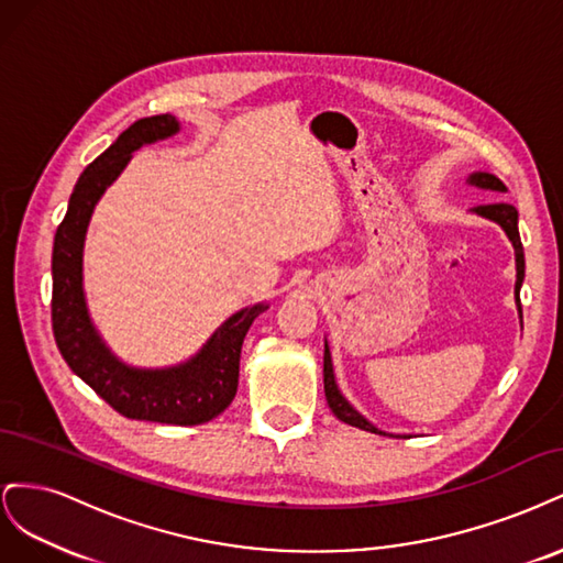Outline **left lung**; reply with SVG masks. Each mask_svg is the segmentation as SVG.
I'll list each match as a JSON object with an SVG mask.
<instances>
[{"instance_id": "1", "label": "left lung", "mask_w": 563, "mask_h": 563, "mask_svg": "<svg viewBox=\"0 0 563 563\" xmlns=\"http://www.w3.org/2000/svg\"><path fill=\"white\" fill-rule=\"evenodd\" d=\"M467 185L479 187V190H488L493 195H505L507 187L503 185L500 178H496L493 174L486 172H474L467 176L465 180ZM472 213L482 216L486 220H493V223H498L503 228V232L507 234V240L512 242L515 246V263H517V284H515V300H517V310L521 317V302H519V291H521V284H523V272H526V263H523V246H521V236H519V211L515 209V203L509 201H493V203H482V207H474ZM323 391H327V401L329 408L333 411V416L338 420H343L352 428H360L373 434H387V437H395L389 432L378 430L376 424L371 420H366L356 408L345 399L343 391L338 387L335 380V368H333V356H331V347H329V340H323Z\"/></svg>"}]
</instances>
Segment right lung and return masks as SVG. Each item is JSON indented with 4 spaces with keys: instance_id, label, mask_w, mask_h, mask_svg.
<instances>
[{
    "instance_id": "1",
    "label": "right lung",
    "mask_w": 563,
    "mask_h": 563,
    "mask_svg": "<svg viewBox=\"0 0 563 563\" xmlns=\"http://www.w3.org/2000/svg\"><path fill=\"white\" fill-rule=\"evenodd\" d=\"M180 131L174 114L145 117L133 122L79 176L67 201V213L56 230L54 258V319L56 345L75 376L87 383L114 411L133 420L164 424H201L232 404L240 385V356L253 319L269 302H255L230 314L190 360L174 366H131L112 352L96 329L84 294V242L96 203L122 176L133 152L172 139Z\"/></svg>"
}]
</instances>
